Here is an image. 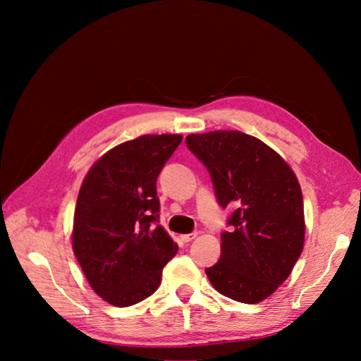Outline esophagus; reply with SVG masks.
Listing matches in <instances>:
<instances>
[{"instance_id":"obj_1","label":"esophagus","mask_w":361,"mask_h":361,"mask_svg":"<svg viewBox=\"0 0 361 361\" xmlns=\"http://www.w3.org/2000/svg\"><path fill=\"white\" fill-rule=\"evenodd\" d=\"M195 237H197V234H195V232H191V234H183L181 235V242H185V243H188V242H191V240H194Z\"/></svg>"}]
</instances>
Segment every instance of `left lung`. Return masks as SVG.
I'll return each instance as SVG.
<instances>
[{
  "label": "left lung",
  "instance_id": "obj_1",
  "mask_svg": "<svg viewBox=\"0 0 361 361\" xmlns=\"http://www.w3.org/2000/svg\"><path fill=\"white\" fill-rule=\"evenodd\" d=\"M209 170L221 209L232 207L221 256L205 274L218 293L256 304L290 276L304 245V205L296 175L261 140L237 130L188 135Z\"/></svg>",
  "mask_w": 361,
  "mask_h": 361
}]
</instances>
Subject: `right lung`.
Listing matches in <instances>:
<instances>
[{
  "mask_svg": "<svg viewBox=\"0 0 361 361\" xmlns=\"http://www.w3.org/2000/svg\"><path fill=\"white\" fill-rule=\"evenodd\" d=\"M181 135H143L108 151L78 195L73 252L97 295L116 307L143 301L178 245L159 224L156 181Z\"/></svg>",
  "mask_w": 361,
  "mask_h": 361,
  "instance_id": "right-lung-1",
  "label": "right lung"
}]
</instances>
